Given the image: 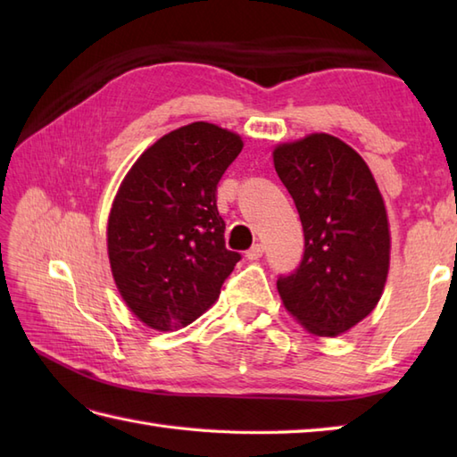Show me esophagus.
Wrapping results in <instances>:
<instances>
[{
  "instance_id": "34e87169",
  "label": "esophagus",
  "mask_w": 457,
  "mask_h": 457,
  "mask_svg": "<svg viewBox=\"0 0 457 457\" xmlns=\"http://www.w3.org/2000/svg\"><path fill=\"white\" fill-rule=\"evenodd\" d=\"M263 251H265V247L261 245V244H255L253 247H251L247 253H245V257L249 259V261H257L261 255H263Z\"/></svg>"
}]
</instances>
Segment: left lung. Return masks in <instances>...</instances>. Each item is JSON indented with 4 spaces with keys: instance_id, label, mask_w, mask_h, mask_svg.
Returning a JSON list of instances; mask_svg holds the SVG:
<instances>
[{
    "instance_id": "8db88e82",
    "label": "left lung",
    "mask_w": 457,
    "mask_h": 457,
    "mask_svg": "<svg viewBox=\"0 0 457 457\" xmlns=\"http://www.w3.org/2000/svg\"><path fill=\"white\" fill-rule=\"evenodd\" d=\"M278 179L304 229V257L277 290L308 334L337 337L373 312L391 263V231L373 172L328 133L273 149Z\"/></svg>"
}]
</instances>
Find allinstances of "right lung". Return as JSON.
Wrapping results in <instances>:
<instances>
[{"label":"right lung","instance_id":"right-lung-1","mask_svg":"<svg viewBox=\"0 0 457 457\" xmlns=\"http://www.w3.org/2000/svg\"><path fill=\"white\" fill-rule=\"evenodd\" d=\"M244 139L208 121L145 149L108 216V257L123 303L145 326L172 332L216 303L241 259L226 249L216 187Z\"/></svg>","mask_w":457,"mask_h":457}]
</instances>
